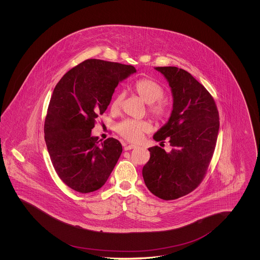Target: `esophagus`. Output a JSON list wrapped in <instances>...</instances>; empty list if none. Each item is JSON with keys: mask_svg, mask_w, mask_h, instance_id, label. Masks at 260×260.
Segmentation results:
<instances>
[{"mask_svg": "<svg viewBox=\"0 0 260 260\" xmlns=\"http://www.w3.org/2000/svg\"><path fill=\"white\" fill-rule=\"evenodd\" d=\"M136 148H137V146L134 145V144H124V149L125 151H126V150H132V149Z\"/></svg>", "mask_w": 260, "mask_h": 260, "instance_id": "esophagus-1", "label": "esophagus"}]
</instances>
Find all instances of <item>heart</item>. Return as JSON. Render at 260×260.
<instances>
[{
  "label": "heart",
  "instance_id": "1",
  "mask_svg": "<svg viewBox=\"0 0 260 260\" xmlns=\"http://www.w3.org/2000/svg\"><path fill=\"white\" fill-rule=\"evenodd\" d=\"M135 89L139 98L149 105V112L156 119H162L168 114L167 106L161 103L164 98V88L154 80L141 79L137 81L135 85ZM124 93H118L112 101L111 107L113 110H118L121 106ZM118 133L128 141L137 142L139 141L144 133L150 131V124L146 121L136 120H124L117 126Z\"/></svg>",
  "mask_w": 260,
  "mask_h": 260
}]
</instances>
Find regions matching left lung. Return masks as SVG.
<instances>
[{
  "instance_id": "left-lung-1",
  "label": "left lung",
  "mask_w": 260,
  "mask_h": 260,
  "mask_svg": "<svg viewBox=\"0 0 260 260\" xmlns=\"http://www.w3.org/2000/svg\"><path fill=\"white\" fill-rule=\"evenodd\" d=\"M172 90L173 110L168 122L153 136L172 150L149 148L150 159L142 169L149 191L162 200H175L201 183L210 165L219 129V115L210 92L185 70L155 67Z\"/></svg>"
}]
</instances>
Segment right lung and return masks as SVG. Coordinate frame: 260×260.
<instances>
[{"label": "right lung", "mask_w": 260, "mask_h": 260, "mask_svg": "<svg viewBox=\"0 0 260 260\" xmlns=\"http://www.w3.org/2000/svg\"><path fill=\"white\" fill-rule=\"evenodd\" d=\"M136 72L132 65L87 59L68 71L54 87L45 140L55 172L75 191L99 190L119 160L123 151L119 140H99L91 129L110 104L118 84Z\"/></svg>", "instance_id": "obj_1"}]
</instances>
